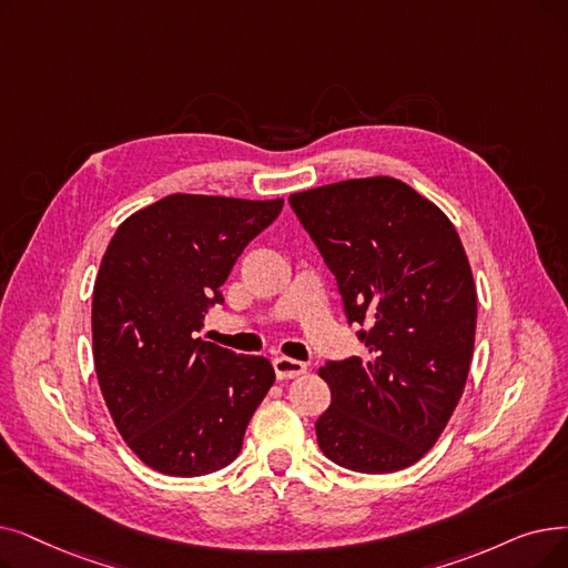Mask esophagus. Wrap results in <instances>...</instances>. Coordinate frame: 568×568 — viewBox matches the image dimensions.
<instances>
[{"label": "esophagus", "instance_id": "1", "mask_svg": "<svg viewBox=\"0 0 568 568\" xmlns=\"http://www.w3.org/2000/svg\"><path fill=\"white\" fill-rule=\"evenodd\" d=\"M306 364L300 359H290V357H276L274 359V372L278 376V381H290V378H300L302 374H306Z\"/></svg>", "mask_w": 568, "mask_h": 568}]
</instances>
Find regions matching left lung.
Listing matches in <instances>:
<instances>
[{
  "label": "left lung",
  "instance_id": "obj_1",
  "mask_svg": "<svg viewBox=\"0 0 568 568\" xmlns=\"http://www.w3.org/2000/svg\"><path fill=\"white\" fill-rule=\"evenodd\" d=\"M336 276L368 353L320 366L332 389L323 453L359 474L423 459L446 429L474 357L478 297L455 225L410 185L353 179L290 194Z\"/></svg>",
  "mask_w": 568,
  "mask_h": 568
}]
</instances>
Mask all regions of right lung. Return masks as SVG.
<instances>
[{"instance_id": "right-lung-1", "label": "right lung", "mask_w": 568, "mask_h": 568, "mask_svg": "<svg viewBox=\"0 0 568 568\" xmlns=\"http://www.w3.org/2000/svg\"><path fill=\"white\" fill-rule=\"evenodd\" d=\"M283 200L169 194L113 234L92 292V357L115 429L166 476L227 466L274 385L266 357L194 338L239 255Z\"/></svg>"}]
</instances>
